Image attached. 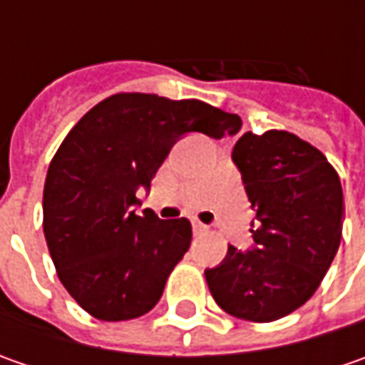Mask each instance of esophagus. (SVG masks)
I'll return each instance as SVG.
<instances>
[{
  "label": "esophagus",
  "mask_w": 365,
  "mask_h": 365,
  "mask_svg": "<svg viewBox=\"0 0 365 365\" xmlns=\"http://www.w3.org/2000/svg\"><path fill=\"white\" fill-rule=\"evenodd\" d=\"M192 232H195V235H201V233L207 232V225H203L201 221H192Z\"/></svg>",
  "instance_id": "1"
}]
</instances>
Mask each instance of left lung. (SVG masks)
<instances>
[{
  "label": "left lung",
  "mask_w": 365,
  "mask_h": 365,
  "mask_svg": "<svg viewBox=\"0 0 365 365\" xmlns=\"http://www.w3.org/2000/svg\"><path fill=\"white\" fill-rule=\"evenodd\" d=\"M256 211L250 250L230 245L205 278L232 317L270 323L309 301L335 258L344 190L327 158L294 133L245 132L232 152Z\"/></svg>",
  "instance_id": "1"
}]
</instances>
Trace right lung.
Masks as SVG:
<instances>
[{
  "label": "right lung",
  "instance_id": "obj_1",
  "mask_svg": "<svg viewBox=\"0 0 365 365\" xmlns=\"http://www.w3.org/2000/svg\"><path fill=\"white\" fill-rule=\"evenodd\" d=\"M242 120L197 99L118 93L87 111L50 162L44 237L68 294L95 319L128 321L160 301L190 245L189 219L135 213L170 148L187 133L223 138Z\"/></svg>",
  "mask_w": 365,
  "mask_h": 365
}]
</instances>
